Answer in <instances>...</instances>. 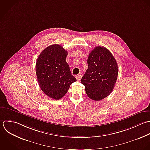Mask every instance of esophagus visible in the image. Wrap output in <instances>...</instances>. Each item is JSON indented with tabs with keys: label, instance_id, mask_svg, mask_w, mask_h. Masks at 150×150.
<instances>
[{
	"label": "esophagus",
	"instance_id": "1",
	"mask_svg": "<svg viewBox=\"0 0 150 150\" xmlns=\"http://www.w3.org/2000/svg\"><path fill=\"white\" fill-rule=\"evenodd\" d=\"M81 78H82L81 75H76V78L78 81H80V80L81 79Z\"/></svg>",
	"mask_w": 150,
	"mask_h": 150
}]
</instances>
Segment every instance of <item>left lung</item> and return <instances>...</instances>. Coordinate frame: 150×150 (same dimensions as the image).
Wrapping results in <instances>:
<instances>
[{"label":"left lung","mask_w":150,"mask_h":150,"mask_svg":"<svg viewBox=\"0 0 150 150\" xmlns=\"http://www.w3.org/2000/svg\"><path fill=\"white\" fill-rule=\"evenodd\" d=\"M88 68L81 79L89 98L99 101L112 92L118 75L117 62L106 48L97 46L88 59Z\"/></svg>","instance_id":"1"}]
</instances>
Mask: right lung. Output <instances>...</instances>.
<instances>
[{
    "label": "right lung",
    "instance_id": "right-lung-1",
    "mask_svg": "<svg viewBox=\"0 0 150 150\" xmlns=\"http://www.w3.org/2000/svg\"><path fill=\"white\" fill-rule=\"evenodd\" d=\"M68 52L58 44L45 48L38 56L35 72L39 86L50 98L59 100L76 81L66 62Z\"/></svg>",
    "mask_w": 150,
    "mask_h": 150
}]
</instances>
